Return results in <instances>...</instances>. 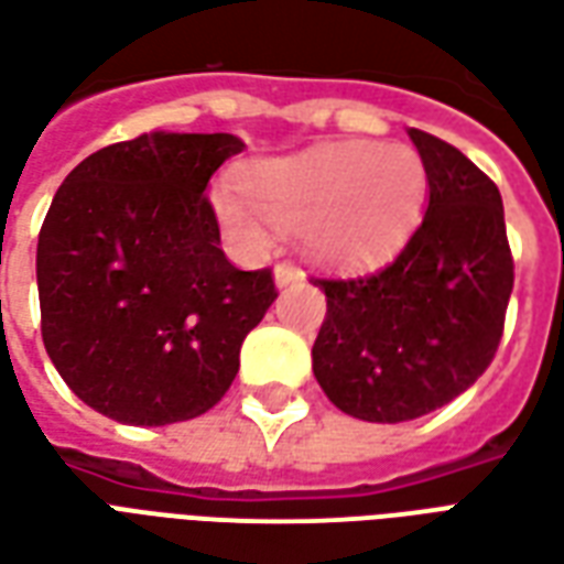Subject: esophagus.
<instances>
[{
	"label": "esophagus",
	"instance_id": "34e87169",
	"mask_svg": "<svg viewBox=\"0 0 564 564\" xmlns=\"http://www.w3.org/2000/svg\"><path fill=\"white\" fill-rule=\"evenodd\" d=\"M305 278L302 274V269L299 265H293V262H278L274 265V281H278V286H290V283H299Z\"/></svg>",
	"mask_w": 564,
	"mask_h": 564
}]
</instances>
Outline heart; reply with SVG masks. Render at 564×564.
I'll return each instance as SVG.
<instances>
[{"mask_svg": "<svg viewBox=\"0 0 564 564\" xmlns=\"http://www.w3.org/2000/svg\"><path fill=\"white\" fill-rule=\"evenodd\" d=\"M241 192L220 186L214 210L245 245H262L269 226L299 229L305 247L329 262H375L414 232L429 174L408 144L332 141L257 162L241 174Z\"/></svg>", "mask_w": 564, "mask_h": 564, "instance_id": "heart-1", "label": "heart"}]
</instances>
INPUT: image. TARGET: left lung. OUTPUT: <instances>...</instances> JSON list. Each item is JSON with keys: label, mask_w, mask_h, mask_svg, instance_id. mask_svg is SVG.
Segmentation results:
<instances>
[{"label": "left lung", "mask_w": 564, "mask_h": 564, "mask_svg": "<svg viewBox=\"0 0 564 564\" xmlns=\"http://www.w3.org/2000/svg\"><path fill=\"white\" fill-rule=\"evenodd\" d=\"M429 208L399 257L368 274L314 278L326 319L314 378L344 414L404 423L453 402L484 375L513 290L498 186L447 141L411 129Z\"/></svg>", "instance_id": "1"}]
</instances>
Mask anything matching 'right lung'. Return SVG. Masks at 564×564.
<instances>
[{"instance_id": "add662e5", "label": "right lung", "mask_w": 564, "mask_h": 564, "mask_svg": "<svg viewBox=\"0 0 564 564\" xmlns=\"http://www.w3.org/2000/svg\"><path fill=\"white\" fill-rule=\"evenodd\" d=\"M241 148L229 132H150L90 153L56 189L35 257L42 338L93 411L169 425L232 387L278 299L271 269H235L217 247L205 186Z\"/></svg>"}]
</instances>
